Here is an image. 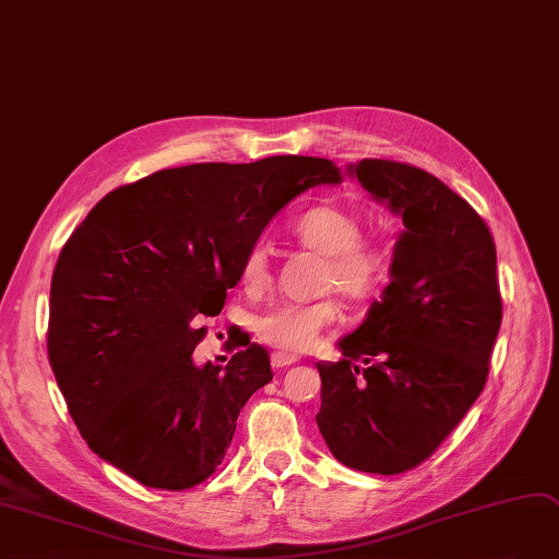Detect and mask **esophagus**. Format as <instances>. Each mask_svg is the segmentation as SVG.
<instances>
[{
	"label": "esophagus",
	"instance_id": "esophagus-1",
	"mask_svg": "<svg viewBox=\"0 0 559 559\" xmlns=\"http://www.w3.org/2000/svg\"><path fill=\"white\" fill-rule=\"evenodd\" d=\"M295 361H297V357H293V355H285V353H274V355H272V366H274L276 370L293 366Z\"/></svg>",
	"mask_w": 559,
	"mask_h": 559
}]
</instances>
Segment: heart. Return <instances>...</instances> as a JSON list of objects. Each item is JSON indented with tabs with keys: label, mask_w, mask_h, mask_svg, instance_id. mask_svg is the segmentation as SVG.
<instances>
[{
	"label": "heart",
	"mask_w": 559,
	"mask_h": 559,
	"mask_svg": "<svg viewBox=\"0 0 559 559\" xmlns=\"http://www.w3.org/2000/svg\"><path fill=\"white\" fill-rule=\"evenodd\" d=\"M361 216L347 206L318 204L299 214L293 225V239L322 255L320 290H338L349 301H370L389 281L394 251L384 237L361 233ZM272 262L264 246L255 243L243 255L239 281L246 293L260 295L272 285ZM341 301L322 297L306 304H283L264 313L255 329L258 336L285 355L313 349L322 336L341 320Z\"/></svg>",
	"instance_id": "obj_1"
}]
</instances>
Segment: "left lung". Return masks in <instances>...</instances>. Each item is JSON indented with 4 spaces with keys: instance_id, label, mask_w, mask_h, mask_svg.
Returning a JSON list of instances; mask_svg holds the SVG:
<instances>
[{
    "instance_id": "obj_1",
    "label": "left lung",
    "mask_w": 559,
    "mask_h": 559,
    "mask_svg": "<svg viewBox=\"0 0 559 559\" xmlns=\"http://www.w3.org/2000/svg\"><path fill=\"white\" fill-rule=\"evenodd\" d=\"M349 173L405 233L382 301L338 343L345 359L318 364L316 421L343 465L401 474L436 453L486 386L502 324L498 253L486 221L430 173L386 158Z\"/></svg>"
}]
</instances>
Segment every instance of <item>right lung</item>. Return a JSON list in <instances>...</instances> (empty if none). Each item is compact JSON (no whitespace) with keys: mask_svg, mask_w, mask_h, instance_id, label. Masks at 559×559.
Segmentation results:
<instances>
[{"mask_svg":"<svg viewBox=\"0 0 559 559\" xmlns=\"http://www.w3.org/2000/svg\"><path fill=\"white\" fill-rule=\"evenodd\" d=\"M341 181L334 160L193 163L119 186L82 221L50 283L48 359L80 436L142 486L210 479L246 401L274 378L251 341L193 364L243 255L295 195Z\"/></svg>","mask_w":559,"mask_h":559,"instance_id":"add662e5","label":"right lung"}]
</instances>
